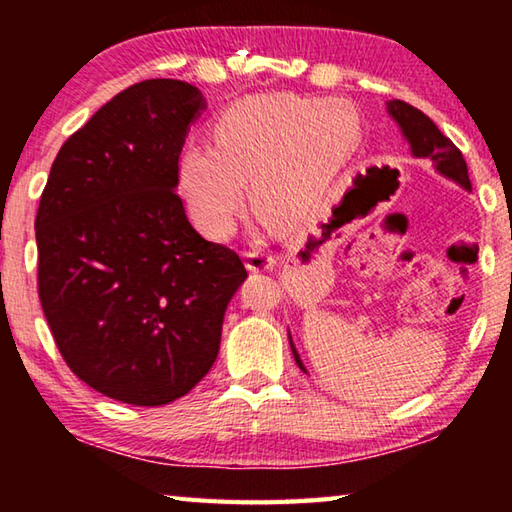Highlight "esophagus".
<instances>
[{
  "instance_id": "34e87169",
  "label": "esophagus",
  "mask_w": 512,
  "mask_h": 512,
  "mask_svg": "<svg viewBox=\"0 0 512 512\" xmlns=\"http://www.w3.org/2000/svg\"><path fill=\"white\" fill-rule=\"evenodd\" d=\"M244 257H246V266L255 273L268 271V268H273V264H275L273 255L266 253V250H262V248H250V250H246Z\"/></svg>"
}]
</instances>
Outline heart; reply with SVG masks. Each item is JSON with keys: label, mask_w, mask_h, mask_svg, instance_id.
<instances>
[{"label": "heart", "mask_w": 512, "mask_h": 512, "mask_svg": "<svg viewBox=\"0 0 512 512\" xmlns=\"http://www.w3.org/2000/svg\"><path fill=\"white\" fill-rule=\"evenodd\" d=\"M361 140L357 112L343 101L259 94L214 124V146L192 144L178 160V187L205 235H232L246 203L300 221L350 162Z\"/></svg>", "instance_id": "heart-1"}]
</instances>
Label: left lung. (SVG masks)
Here are the masks:
<instances>
[{
    "label": "left lung",
    "mask_w": 512,
    "mask_h": 512,
    "mask_svg": "<svg viewBox=\"0 0 512 512\" xmlns=\"http://www.w3.org/2000/svg\"><path fill=\"white\" fill-rule=\"evenodd\" d=\"M388 112H391L393 119L400 124L404 137L411 144V151L415 158H429L433 162V167L443 173V176L456 180V183L463 185L465 189H472L463 153L456 149V144L449 140V137H445L438 131V126L433 124V121L424 115L422 110L413 108L411 103H406V101L393 99V101H388ZM289 341H291V336H289ZM291 350H293V357H296V363L300 366V370L307 372L305 366H302L296 348H293V343H291Z\"/></svg>",
    "instance_id": "8db88e82"
}]
</instances>
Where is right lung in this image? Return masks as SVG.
Returning a JSON list of instances; mask_svg holds the SVG:
<instances>
[{
  "label": "right lung",
  "instance_id": "1",
  "mask_svg": "<svg viewBox=\"0 0 512 512\" xmlns=\"http://www.w3.org/2000/svg\"><path fill=\"white\" fill-rule=\"evenodd\" d=\"M194 85L149 79L112 97L60 146L36 214L38 296L76 377L112 400L187 395L219 354L248 273L192 228L178 196Z\"/></svg>",
  "mask_w": 512,
  "mask_h": 512
}]
</instances>
